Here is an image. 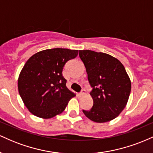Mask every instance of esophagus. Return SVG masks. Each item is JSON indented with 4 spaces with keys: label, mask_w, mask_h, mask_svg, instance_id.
<instances>
[{
    "label": "esophagus",
    "mask_w": 153,
    "mask_h": 153,
    "mask_svg": "<svg viewBox=\"0 0 153 153\" xmlns=\"http://www.w3.org/2000/svg\"><path fill=\"white\" fill-rule=\"evenodd\" d=\"M85 92H86V91H85V89H82L81 91L79 93V95H80V96H83V95L85 94Z\"/></svg>",
    "instance_id": "1"
}]
</instances>
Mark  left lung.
Wrapping results in <instances>:
<instances>
[{
  "label": "left lung",
  "mask_w": 153,
  "mask_h": 153,
  "mask_svg": "<svg viewBox=\"0 0 153 153\" xmlns=\"http://www.w3.org/2000/svg\"><path fill=\"white\" fill-rule=\"evenodd\" d=\"M79 57L85 67L91 87L94 105L82 110L95 122H109L126 106L131 92V81L122 62L103 52L80 50Z\"/></svg>",
  "instance_id": "1"
}]
</instances>
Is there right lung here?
<instances>
[{
	"mask_svg": "<svg viewBox=\"0 0 153 153\" xmlns=\"http://www.w3.org/2000/svg\"><path fill=\"white\" fill-rule=\"evenodd\" d=\"M78 50L54 48L34 54L22 68L18 80L21 98L32 114L50 119L62 113L75 96L66 87L63 67Z\"/></svg>",
	"mask_w": 153,
	"mask_h": 153,
	"instance_id": "1",
	"label": "right lung"
}]
</instances>
